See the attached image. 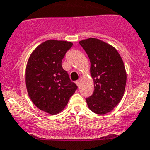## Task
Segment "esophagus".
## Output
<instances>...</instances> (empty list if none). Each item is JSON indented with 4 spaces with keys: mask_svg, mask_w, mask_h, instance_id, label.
<instances>
[{
    "mask_svg": "<svg viewBox=\"0 0 150 150\" xmlns=\"http://www.w3.org/2000/svg\"><path fill=\"white\" fill-rule=\"evenodd\" d=\"M76 84L77 85V86H79L81 85V79H79V80L76 81Z\"/></svg>",
    "mask_w": 150,
    "mask_h": 150,
    "instance_id": "34e87169",
    "label": "esophagus"
}]
</instances>
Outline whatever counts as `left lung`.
Segmentation results:
<instances>
[{
  "label": "left lung",
  "instance_id": "1",
  "mask_svg": "<svg viewBox=\"0 0 150 150\" xmlns=\"http://www.w3.org/2000/svg\"><path fill=\"white\" fill-rule=\"evenodd\" d=\"M91 62L94 91L86 98L89 109L98 115L108 113L124 94L126 72L121 56L112 45L94 38L79 42Z\"/></svg>",
  "mask_w": 150,
  "mask_h": 150
}]
</instances>
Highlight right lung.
Here are the masks:
<instances>
[{
	"mask_svg": "<svg viewBox=\"0 0 150 150\" xmlns=\"http://www.w3.org/2000/svg\"><path fill=\"white\" fill-rule=\"evenodd\" d=\"M66 41L48 40L30 55L26 68V86L34 105L43 112H62L77 89L62 66L64 55L72 47Z\"/></svg>",
	"mask_w": 150,
	"mask_h": 150,
	"instance_id": "obj_1",
	"label": "right lung"
}]
</instances>
